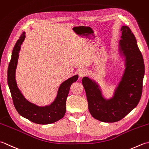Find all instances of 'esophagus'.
Here are the masks:
<instances>
[{
    "label": "esophagus",
    "instance_id": "1",
    "mask_svg": "<svg viewBox=\"0 0 149 149\" xmlns=\"http://www.w3.org/2000/svg\"><path fill=\"white\" fill-rule=\"evenodd\" d=\"M87 74V71L86 69H81L78 71V75L80 78H83Z\"/></svg>",
    "mask_w": 149,
    "mask_h": 149
}]
</instances>
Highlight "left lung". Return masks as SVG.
<instances>
[{
  "mask_svg": "<svg viewBox=\"0 0 149 149\" xmlns=\"http://www.w3.org/2000/svg\"><path fill=\"white\" fill-rule=\"evenodd\" d=\"M118 51L124 58V69L113 95L106 98L99 84L88 77L82 79L88 108L92 116L100 121L113 123L121 120L133 110L142 94L145 65L134 34L128 26L121 28Z\"/></svg>",
  "mask_w": 149,
  "mask_h": 149,
  "instance_id": "8db88e82",
  "label": "left lung"
}]
</instances>
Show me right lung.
I'll use <instances>...</instances> for the list:
<instances>
[{"mask_svg":"<svg viewBox=\"0 0 149 149\" xmlns=\"http://www.w3.org/2000/svg\"><path fill=\"white\" fill-rule=\"evenodd\" d=\"M25 34V32L22 33L15 45L8 69V84L13 104L20 116L33 123L41 125L53 123L64 116L66 111V100L71 86L77 81L78 76L74 75L60 84L55 99L51 104L38 106L28 101L21 93L15 80L19 52L21 45L26 38Z\"/></svg>","mask_w":149,"mask_h":149,"instance_id":"obj_1","label":"right lung"}]
</instances>
